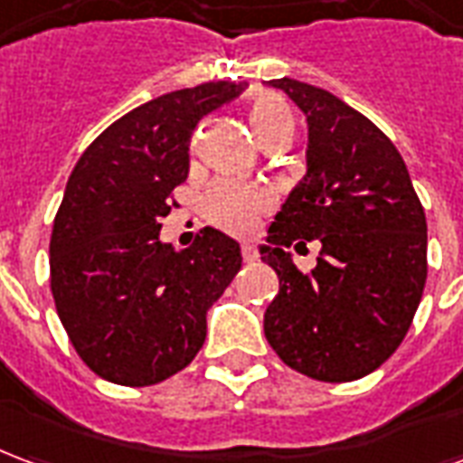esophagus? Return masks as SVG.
I'll use <instances>...</instances> for the list:
<instances>
[{
  "label": "esophagus",
  "mask_w": 463,
  "mask_h": 463,
  "mask_svg": "<svg viewBox=\"0 0 463 463\" xmlns=\"http://www.w3.org/2000/svg\"><path fill=\"white\" fill-rule=\"evenodd\" d=\"M241 255H242V262H255V260H258V252H255V248H252V245H242Z\"/></svg>",
  "instance_id": "34e87169"
}]
</instances>
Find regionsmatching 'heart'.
Listing matches in <instances>:
<instances>
[{"label": "heart", "mask_w": 463, "mask_h": 463, "mask_svg": "<svg viewBox=\"0 0 463 463\" xmlns=\"http://www.w3.org/2000/svg\"><path fill=\"white\" fill-rule=\"evenodd\" d=\"M248 121L260 143L272 138H292L295 116L290 104L280 94L262 91L255 94L248 104ZM272 208V195L260 185L241 181H221L213 185L205 198V215L213 225L228 232H250L262 213Z\"/></svg>", "instance_id": "obj_1"}]
</instances>
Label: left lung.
<instances>
[{
  "label": "left lung",
  "mask_w": 463,
  "mask_h": 463,
  "mask_svg": "<svg viewBox=\"0 0 463 463\" xmlns=\"http://www.w3.org/2000/svg\"><path fill=\"white\" fill-rule=\"evenodd\" d=\"M310 126L307 175L290 193L262 248L280 278L265 310L278 357L320 382H354L387 362L411 327L427 282V218L397 146L325 89L268 81ZM323 242L318 268L284 252Z\"/></svg>",
  "instance_id": "obj_1"
}]
</instances>
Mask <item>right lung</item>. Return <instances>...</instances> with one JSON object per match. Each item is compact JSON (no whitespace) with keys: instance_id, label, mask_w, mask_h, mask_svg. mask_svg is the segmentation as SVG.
<instances>
[{"instance_id":"1","label":"right lung","mask_w":463,"mask_h":463,"mask_svg":"<svg viewBox=\"0 0 463 463\" xmlns=\"http://www.w3.org/2000/svg\"><path fill=\"white\" fill-rule=\"evenodd\" d=\"M245 84L211 81L158 96L111 123L79 158L49 242L52 295L76 354L121 387H151L193 362L205 312L241 270V248L203 228L191 248L158 241L188 178L203 116Z\"/></svg>"}]
</instances>
